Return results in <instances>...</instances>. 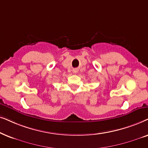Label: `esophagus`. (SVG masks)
Wrapping results in <instances>:
<instances>
[{
	"label": "esophagus",
	"mask_w": 148,
	"mask_h": 148,
	"mask_svg": "<svg viewBox=\"0 0 148 148\" xmlns=\"http://www.w3.org/2000/svg\"><path fill=\"white\" fill-rule=\"evenodd\" d=\"M78 71V69L77 68H75V69H74V70H73V72H74V73H77Z\"/></svg>",
	"instance_id": "esophagus-1"
}]
</instances>
